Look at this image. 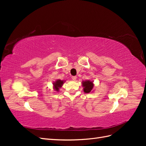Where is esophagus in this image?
<instances>
[{
	"instance_id": "obj_1",
	"label": "esophagus",
	"mask_w": 146,
	"mask_h": 146,
	"mask_svg": "<svg viewBox=\"0 0 146 146\" xmlns=\"http://www.w3.org/2000/svg\"><path fill=\"white\" fill-rule=\"evenodd\" d=\"M72 80H74V81L76 80L77 77H76V76H72Z\"/></svg>"
}]
</instances>
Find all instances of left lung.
Wrapping results in <instances>:
<instances>
[{"instance_id":"left-lung-1","label":"left lung","mask_w":146,"mask_h":146,"mask_svg":"<svg viewBox=\"0 0 146 146\" xmlns=\"http://www.w3.org/2000/svg\"><path fill=\"white\" fill-rule=\"evenodd\" d=\"M82 86L83 87V91L85 93H90L92 90L94 88L93 81L86 80L82 82Z\"/></svg>"}]
</instances>
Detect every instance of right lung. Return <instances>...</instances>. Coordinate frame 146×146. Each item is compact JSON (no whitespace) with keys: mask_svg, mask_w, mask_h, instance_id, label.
I'll return each instance as SVG.
<instances>
[{"mask_svg":"<svg viewBox=\"0 0 146 146\" xmlns=\"http://www.w3.org/2000/svg\"><path fill=\"white\" fill-rule=\"evenodd\" d=\"M64 82L65 80H61L60 79H58L55 82H53V86H54V89L55 90V91L58 92L59 89L62 87Z\"/></svg>","mask_w":146,"mask_h":146,"instance_id":"obj_1","label":"right lung"}]
</instances>
